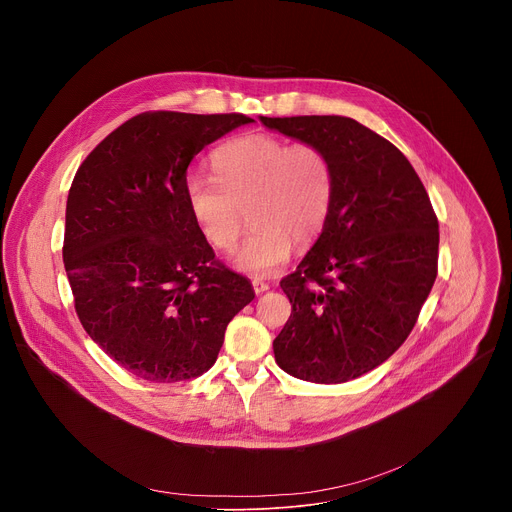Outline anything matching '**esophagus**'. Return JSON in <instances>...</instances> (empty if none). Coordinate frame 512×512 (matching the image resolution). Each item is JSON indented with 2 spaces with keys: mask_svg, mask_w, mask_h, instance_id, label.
<instances>
[{
  "mask_svg": "<svg viewBox=\"0 0 512 512\" xmlns=\"http://www.w3.org/2000/svg\"><path fill=\"white\" fill-rule=\"evenodd\" d=\"M251 285H253V291H255V294H263V291H267V289H269V283H265V281H261V279H253V281H251Z\"/></svg>",
  "mask_w": 512,
  "mask_h": 512,
  "instance_id": "obj_1",
  "label": "esophagus"
}]
</instances>
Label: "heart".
I'll list each match as a JSON object with an SVG mask.
<instances>
[{"mask_svg":"<svg viewBox=\"0 0 512 512\" xmlns=\"http://www.w3.org/2000/svg\"><path fill=\"white\" fill-rule=\"evenodd\" d=\"M212 176L190 174L184 184L190 214L202 237L233 253V265L265 277L287 263L291 249L324 231L336 190L330 156L316 143H294L273 133L237 137L212 156Z\"/></svg>","mask_w":512,"mask_h":512,"instance_id":"heart-1","label":"heart"}]
</instances>
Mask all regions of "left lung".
Instances as JSON below:
<instances>
[{
    "label": "left lung",
    "mask_w": 512,
    "mask_h": 512,
    "mask_svg": "<svg viewBox=\"0 0 512 512\" xmlns=\"http://www.w3.org/2000/svg\"><path fill=\"white\" fill-rule=\"evenodd\" d=\"M261 121L320 145L336 174L322 235L279 281L291 316L273 340L275 360L304 381H352L411 334L437 275V216L409 160L373 129L338 115Z\"/></svg>",
    "instance_id": "1"
}]
</instances>
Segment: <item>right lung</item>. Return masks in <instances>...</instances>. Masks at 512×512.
Returning a JSON list of instances; mask_svg holds the SVG:
<instances>
[{
	"mask_svg": "<svg viewBox=\"0 0 512 512\" xmlns=\"http://www.w3.org/2000/svg\"><path fill=\"white\" fill-rule=\"evenodd\" d=\"M243 113L145 111L79 166L62 261L87 334L129 373L178 383L208 371L255 294L214 257L186 202V170Z\"/></svg>",
	"mask_w": 512,
	"mask_h": 512,
	"instance_id": "right-lung-1",
	"label": "right lung"
}]
</instances>
